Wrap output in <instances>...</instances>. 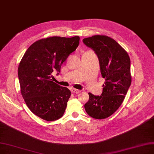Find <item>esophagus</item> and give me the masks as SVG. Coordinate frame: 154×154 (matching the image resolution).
Masks as SVG:
<instances>
[{
  "instance_id": "1",
  "label": "esophagus",
  "mask_w": 154,
  "mask_h": 154,
  "mask_svg": "<svg viewBox=\"0 0 154 154\" xmlns=\"http://www.w3.org/2000/svg\"><path fill=\"white\" fill-rule=\"evenodd\" d=\"M72 93H76V94H77V93H79L81 92V91L80 90H78V89H72Z\"/></svg>"
}]
</instances>
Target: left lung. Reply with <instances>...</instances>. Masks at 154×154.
I'll return each instance as SVG.
<instances>
[{
	"instance_id": "1",
	"label": "left lung",
	"mask_w": 154,
	"mask_h": 154,
	"mask_svg": "<svg viewBox=\"0 0 154 154\" xmlns=\"http://www.w3.org/2000/svg\"><path fill=\"white\" fill-rule=\"evenodd\" d=\"M83 42L97 54L101 74L105 79L101 95L89 93L84 108L89 116L104 119L120 107L131 84L130 58L126 51L109 36L96 35L84 38Z\"/></svg>"
}]
</instances>
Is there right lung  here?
<instances>
[{"mask_svg":"<svg viewBox=\"0 0 154 154\" xmlns=\"http://www.w3.org/2000/svg\"><path fill=\"white\" fill-rule=\"evenodd\" d=\"M79 36L50 37L33 43L20 62L18 78L25 103L35 116L47 121L63 116L71 92L51 79L79 44Z\"/></svg>","mask_w":154,"mask_h":154,"instance_id":"obj_1","label":"right lung"}]
</instances>
